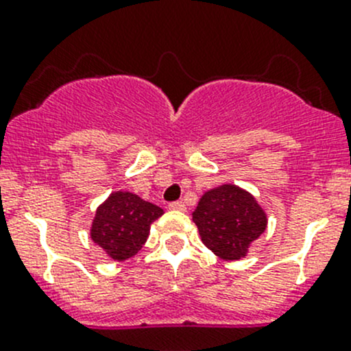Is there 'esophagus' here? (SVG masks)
<instances>
[{
  "mask_svg": "<svg viewBox=\"0 0 351 351\" xmlns=\"http://www.w3.org/2000/svg\"><path fill=\"white\" fill-rule=\"evenodd\" d=\"M169 208H171V210L185 212V210H186V205L183 204L182 200H176V202H171V204H169Z\"/></svg>",
  "mask_w": 351,
  "mask_h": 351,
  "instance_id": "34e87169",
  "label": "esophagus"
}]
</instances>
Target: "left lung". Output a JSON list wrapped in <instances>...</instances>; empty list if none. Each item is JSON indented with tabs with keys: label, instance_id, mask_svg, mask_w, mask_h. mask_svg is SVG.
Instances as JSON below:
<instances>
[{
	"label": "left lung",
	"instance_id": "8db88e82",
	"mask_svg": "<svg viewBox=\"0 0 351 351\" xmlns=\"http://www.w3.org/2000/svg\"><path fill=\"white\" fill-rule=\"evenodd\" d=\"M193 222L202 243L222 260H241L267 229V214L254 197L236 185H221L202 195Z\"/></svg>",
	"mask_w": 351,
	"mask_h": 351
}]
</instances>
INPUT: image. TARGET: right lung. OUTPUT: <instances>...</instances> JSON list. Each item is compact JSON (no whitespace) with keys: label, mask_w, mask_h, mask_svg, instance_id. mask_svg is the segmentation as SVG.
I'll use <instances>...</instances> for the list:
<instances>
[{"label":"right lung","mask_w":351,"mask_h":351,"mask_svg":"<svg viewBox=\"0 0 351 351\" xmlns=\"http://www.w3.org/2000/svg\"><path fill=\"white\" fill-rule=\"evenodd\" d=\"M161 215V207L143 200L136 193L113 192L97 208L91 239L113 260H129L143 247L151 224Z\"/></svg>","instance_id":"add662e5"}]
</instances>
